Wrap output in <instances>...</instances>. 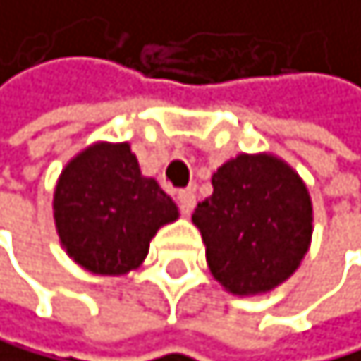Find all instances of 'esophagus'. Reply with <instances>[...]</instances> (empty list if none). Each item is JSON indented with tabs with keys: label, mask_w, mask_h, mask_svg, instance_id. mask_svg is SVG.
I'll list each match as a JSON object with an SVG mask.
<instances>
[{
	"label": "esophagus",
	"mask_w": 361,
	"mask_h": 361,
	"mask_svg": "<svg viewBox=\"0 0 361 361\" xmlns=\"http://www.w3.org/2000/svg\"><path fill=\"white\" fill-rule=\"evenodd\" d=\"M177 204H179V211L184 213V216H190V211L195 207V193L193 190H179L177 193Z\"/></svg>",
	"instance_id": "34e87169"
}]
</instances>
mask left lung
<instances>
[{"label":"left lung","instance_id":"8db88e82","mask_svg":"<svg viewBox=\"0 0 361 361\" xmlns=\"http://www.w3.org/2000/svg\"><path fill=\"white\" fill-rule=\"evenodd\" d=\"M213 193L193 211L213 279L235 296L286 283L312 243L310 190L271 152H240L211 177Z\"/></svg>","mask_w":361,"mask_h":361}]
</instances>
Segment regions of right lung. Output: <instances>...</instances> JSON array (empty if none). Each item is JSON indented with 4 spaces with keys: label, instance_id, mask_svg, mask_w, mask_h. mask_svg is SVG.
<instances>
[{
    "label": "right lung",
    "instance_id": "add662e5",
    "mask_svg": "<svg viewBox=\"0 0 361 361\" xmlns=\"http://www.w3.org/2000/svg\"><path fill=\"white\" fill-rule=\"evenodd\" d=\"M179 209L152 177H143L130 143L96 141L73 154L54 188L62 249L98 276L141 267L150 240Z\"/></svg>",
    "mask_w": 361,
    "mask_h": 361
}]
</instances>
